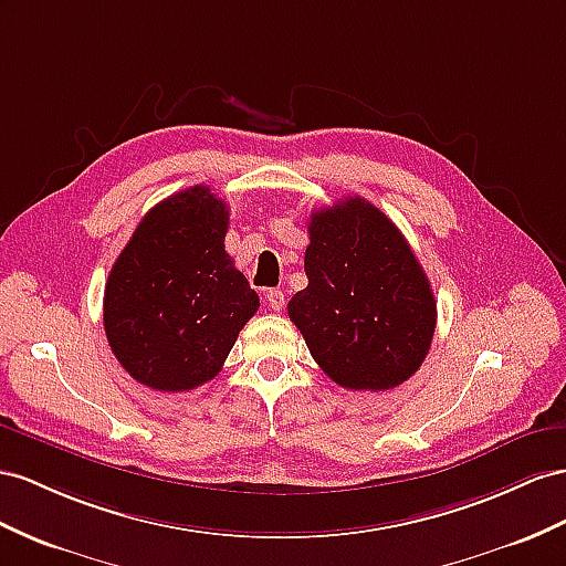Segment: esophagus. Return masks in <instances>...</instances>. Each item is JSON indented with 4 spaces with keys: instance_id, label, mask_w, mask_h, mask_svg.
<instances>
[{
    "instance_id": "esophagus-1",
    "label": "esophagus",
    "mask_w": 566,
    "mask_h": 566,
    "mask_svg": "<svg viewBox=\"0 0 566 566\" xmlns=\"http://www.w3.org/2000/svg\"><path fill=\"white\" fill-rule=\"evenodd\" d=\"M265 303L272 311H282L284 308V292H282V289H268Z\"/></svg>"
}]
</instances>
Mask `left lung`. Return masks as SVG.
<instances>
[{
    "label": "left lung",
    "mask_w": 566,
    "mask_h": 566,
    "mask_svg": "<svg viewBox=\"0 0 566 566\" xmlns=\"http://www.w3.org/2000/svg\"><path fill=\"white\" fill-rule=\"evenodd\" d=\"M306 249L308 286L289 317L308 352L346 389L385 392L421 368L438 323L426 272L385 212L364 198L315 210Z\"/></svg>",
    "instance_id": "8db88e82"
}]
</instances>
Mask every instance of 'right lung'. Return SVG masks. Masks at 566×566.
Segmentation results:
<instances>
[{"instance_id": "add662e5", "label": "right lung", "mask_w": 566, "mask_h": 566, "mask_svg": "<svg viewBox=\"0 0 566 566\" xmlns=\"http://www.w3.org/2000/svg\"><path fill=\"white\" fill-rule=\"evenodd\" d=\"M227 202L208 186L143 217L105 284V335L122 368L157 392L212 380L260 306L224 251Z\"/></svg>"}]
</instances>
